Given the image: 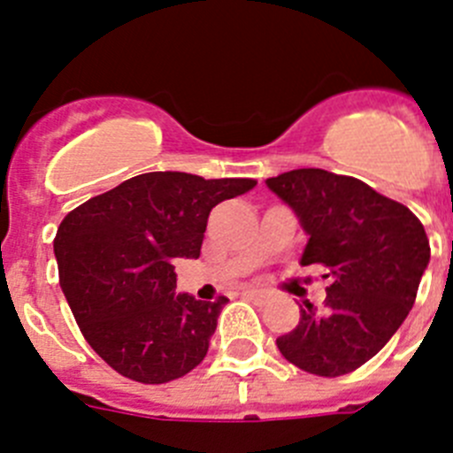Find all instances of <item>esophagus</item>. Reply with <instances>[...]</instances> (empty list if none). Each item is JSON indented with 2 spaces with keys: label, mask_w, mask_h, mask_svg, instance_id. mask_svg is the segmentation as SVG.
Listing matches in <instances>:
<instances>
[{
  "label": "esophagus",
  "mask_w": 453,
  "mask_h": 453,
  "mask_svg": "<svg viewBox=\"0 0 453 453\" xmlns=\"http://www.w3.org/2000/svg\"><path fill=\"white\" fill-rule=\"evenodd\" d=\"M242 297L254 299V302H258V303H265L267 299H270V295H267V292H263V290H254V288H247V290H242Z\"/></svg>",
  "instance_id": "esophagus-1"
}]
</instances>
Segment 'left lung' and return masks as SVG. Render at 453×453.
Here are the masks:
<instances>
[{"label": "left lung", "mask_w": 453, "mask_h": 453, "mask_svg": "<svg viewBox=\"0 0 453 453\" xmlns=\"http://www.w3.org/2000/svg\"><path fill=\"white\" fill-rule=\"evenodd\" d=\"M308 234L302 265H322L324 308L303 303L299 324L276 338L286 361L318 376L365 365L402 326L418 297L431 247L411 208L345 174L303 167L267 179Z\"/></svg>", "instance_id": "1"}]
</instances>
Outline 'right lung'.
Wrapping results in <instances>:
<instances>
[{"instance_id": "right-lung-1", "label": "right lung", "mask_w": 453, "mask_h": 453, "mask_svg": "<svg viewBox=\"0 0 453 453\" xmlns=\"http://www.w3.org/2000/svg\"><path fill=\"white\" fill-rule=\"evenodd\" d=\"M254 179L147 172L63 218L54 254L63 295L88 345L138 383L181 379L203 361L229 302L177 295V258H199L208 215Z\"/></svg>"}]
</instances>
